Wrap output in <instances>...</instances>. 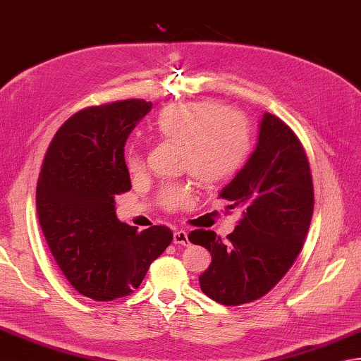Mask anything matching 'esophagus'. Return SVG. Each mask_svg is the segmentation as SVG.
I'll list each match as a JSON object with an SVG mask.
<instances>
[{"instance_id":"1","label":"esophagus","mask_w":361,"mask_h":361,"mask_svg":"<svg viewBox=\"0 0 361 361\" xmlns=\"http://www.w3.org/2000/svg\"><path fill=\"white\" fill-rule=\"evenodd\" d=\"M173 243L174 245L187 246L188 245V233L185 231H176L173 235Z\"/></svg>"}]
</instances>
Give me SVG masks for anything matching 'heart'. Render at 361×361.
Returning <instances> with one entry per match:
<instances>
[{"label": "heart", "instance_id": "1", "mask_svg": "<svg viewBox=\"0 0 361 361\" xmlns=\"http://www.w3.org/2000/svg\"><path fill=\"white\" fill-rule=\"evenodd\" d=\"M152 130L165 142L182 146V168L202 185H215L238 170L251 148V132L240 114L215 102H188L165 107L152 123ZM130 173L142 170L143 157L137 146L126 154ZM191 200L187 185L161 190L160 202L178 209Z\"/></svg>", "mask_w": 361, "mask_h": 361}]
</instances>
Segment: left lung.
Here are the masks:
<instances>
[{"label": "left lung", "instance_id": "obj_1", "mask_svg": "<svg viewBox=\"0 0 361 361\" xmlns=\"http://www.w3.org/2000/svg\"><path fill=\"white\" fill-rule=\"evenodd\" d=\"M219 196L233 202L229 209L240 207L241 219L227 241L212 231L188 235L212 254L201 290L223 305L252 302L291 268L313 215L310 165L282 120L263 114L255 149Z\"/></svg>", "mask_w": 361, "mask_h": 361}]
</instances>
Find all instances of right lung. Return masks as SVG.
Masks as SVG:
<instances>
[{
	"label": "right lung",
	"mask_w": 361,
	"mask_h": 361,
	"mask_svg": "<svg viewBox=\"0 0 361 361\" xmlns=\"http://www.w3.org/2000/svg\"><path fill=\"white\" fill-rule=\"evenodd\" d=\"M152 102L129 99L80 110L62 124L37 182V215L73 288L94 300L128 296L170 246L165 226L121 223L115 196L130 190L124 145Z\"/></svg>",
	"instance_id": "right-lung-1"
}]
</instances>
